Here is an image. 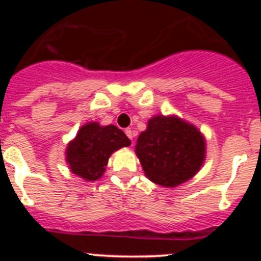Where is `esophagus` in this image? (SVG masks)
<instances>
[{
  "instance_id": "esophagus-1",
  "label": "esophagus",
  "mask_w": 261,
  "mask_h": 261,
  "mask_svg": "<svg viewBox=\"0 0 261 261\" xmlns=\"http://www.w3.org/2000/svg\"><path fill=\"white\" fill-rule=\"evenodd\" d=\"M125 134L128 136V139H131V140H133V139H134V131L131 130V128H126Z\"/></svg>"
}]
</instances>
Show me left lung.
<instances>
[{"label": "left lung", "instance_id": "8db88e82", "mask_svg": "<svg viewBox=\"0 0 261 261\" xmlns=\"http://www.w3.org/2000/svg\"><path fill=\"white\" fill-rule=\"evenodd\" d=\"M204 150L201 133L173 116L150 118L136 144L145 175L163 187H177L197 174L203 164Z\"/></svg>", "mask_w": 261, "mask_h": 261}]
</instances>
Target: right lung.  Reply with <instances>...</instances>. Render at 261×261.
Returning a JSON list of instances; mask_svg holds the SVG:
<instances>
[{"mask_svg": "<svg viewBox=\"0 0 261 261\" xmlns=\"http://www.w3.org/2000/svg\"><path fill=\"white\" fill-rule=\"evenodd\" d=\"M130 144V139L117 126L87 123L68 145L67 162L74 174L86 180H97L103 174L112 152Z\"/></svg>", "mask_w": 261, "mask_h": 261, "instance_id": "add662e5", "label": "right lung"}]
</instances>
